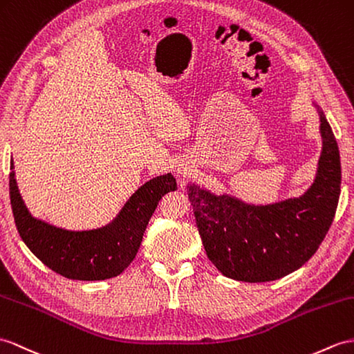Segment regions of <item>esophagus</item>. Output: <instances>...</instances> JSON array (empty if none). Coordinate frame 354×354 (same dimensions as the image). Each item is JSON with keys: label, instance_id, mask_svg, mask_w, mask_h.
<instances>
[{"label": "esophagus", "instance_id": "34e87169", "mask_svg": "<svg viewBox=\"0 0 354 354\" xmlns=\"http://www.w3.org/2000/svg\"><path fill=\"white\" fill-rule=\"evenodd\" d=\"M177 174L182 178H186L189 174H191V168L185 165V163H180V165H177Z\"/></svg>", "mask_w": 354, "mask_h": 354}]
</instances>
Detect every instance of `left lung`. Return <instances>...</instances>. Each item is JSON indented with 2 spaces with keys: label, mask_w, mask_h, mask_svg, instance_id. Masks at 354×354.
<instances>
[{
  "label": "left lung",
  "mask_w": 354,
  "mask_h": 354,
  "mask_svg": "<svg viewBox=\"0 0 354 354\" xmlns=\"http://www.w3.org/2000/svg\"><path fill=\"white\" fill-rule=\"evenodd\" d=\"M315 108L323 147L314 183L304 195L255 205L187 186L207 257L223 277L243 282L287 277L315 254L329 231L341 192V160L332 127Z\"/></svg>",
  "instance_id": "8db88e82"
}]
</instances>
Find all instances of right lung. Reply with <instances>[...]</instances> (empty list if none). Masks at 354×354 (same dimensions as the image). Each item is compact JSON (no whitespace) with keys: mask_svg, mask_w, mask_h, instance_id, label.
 Listing matches in <instances>:
<instances>
[{"mask_svg":"<svg viewBox=\"0 0 354 354\" xmlns=\"http://www.w3.org/2000/svg\"><path fill=\"white\" fill-rule=\"evenodd\" d=\"M13 168L12 160L8 186L21 239L50 270L77 281H103L123 273L136 257L144 231L160 198L177 189L171 172L154 177L129 198L117 218L108 225L71 231L32 216L19 194Z\"/></svg>","mask_w":354,"mask_h":354,"instance_id":"add662e5","label":"right lung"}]
</instances>
